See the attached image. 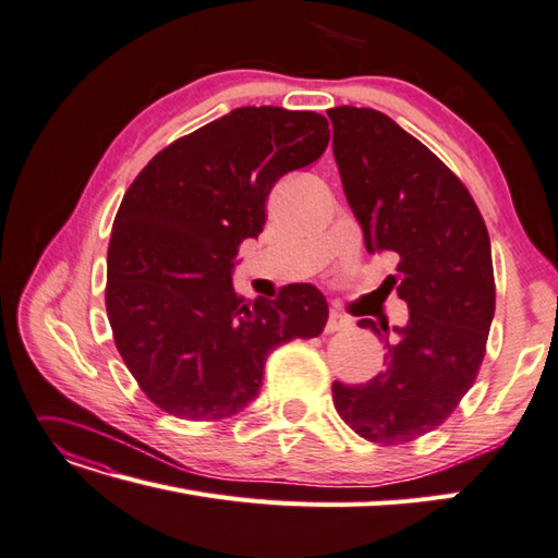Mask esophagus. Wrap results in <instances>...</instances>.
Here are the masks:
<instances>
[{
  "label": "esophagus",
  "instance_id": "1",
  "mask_svg": "<svg viewBox=\"0 0 558 558\" xmlns=\"http://www.w3.org/2000/svg\"><path fill=\"white\" fill-rule=\"evenodd\" d=\"M347 327H351V318L339 311H330V316H327V323H325V332H339V330H347Z\"/></svg>",
  "mask_w": 558,
  "mask_h": 558
}]
</instances>
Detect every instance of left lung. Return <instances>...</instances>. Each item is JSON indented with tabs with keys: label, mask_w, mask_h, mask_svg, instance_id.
Segmentation results:
<instances>
[{
	"label": "left lung",
	"mask_w": 558,
	"mask_h": 558,
	"mask_svg": "<svg viewBox=\"0 0 558 558\" xmlns=\"http://www.w3.org/2000/svg\"><path fill=\"white\" fill-rule=\"evenodd\" d=\"M332 148L369 252H393L387 282L410 311L405 327L359 320L384 341V369L361 387L332 384L355 434L401 446L446 422L474 387L495 313L488 228L454 171L373 108L339 106Z\"/></svg>",
	"instance_id": "obj_1"
}]
</instances>
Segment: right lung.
Wrapping results in <instances>:
<instances>
[{
	"label": "right lung",
	"mask_w": 558,
	"mask_h": 558,
	"mask_svg": "<svg viewBox=\"0 0 558 558\" xmlns=\"http://www.w3.org/2000/svg\"><path fill=\"white\" fill-rule=\"evenodd\" d=\"M320 112L235 108L177 138L126 189L108 245L112 339L148 401L179 420L231 417L259 393L268 353L327 323L313 284L245 302L233 259L266 223L276 181L316 162Z\"/></svg>",
	"instance_id": "right-lung-1"
}]
</instances>
